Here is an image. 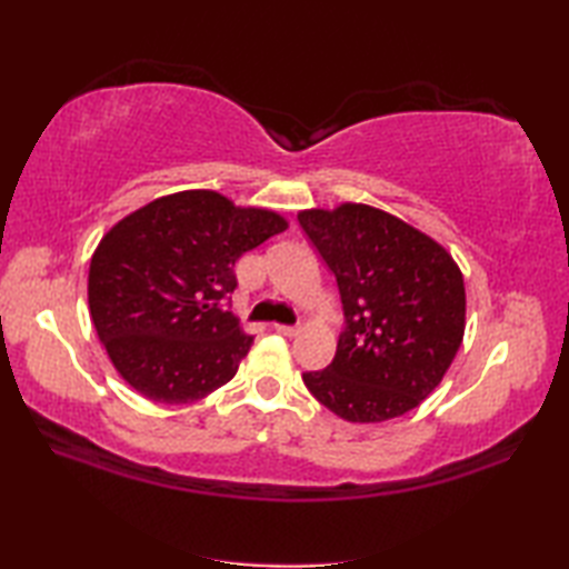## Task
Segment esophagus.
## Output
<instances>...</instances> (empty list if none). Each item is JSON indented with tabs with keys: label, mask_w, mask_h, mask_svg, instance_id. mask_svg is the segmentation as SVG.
<instances>
[{
	"label": "esophagus",
	"mask_w": 569,
	"mask_h": 569,
	"mask_svg": "<svg viewBox=\"0 0 569 569\" xmlns=\"http://www.w3.org/2000/svg\"><path fill=\"white\" fill-rule=\"evenodd\" d=\"M273 330L278 335H286V337H296L300 332L298 325H273Z\"/></svg>",
	"instance_id": "obj_1"
}]
</instances>
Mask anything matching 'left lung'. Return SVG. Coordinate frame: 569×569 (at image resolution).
<instances>
[{"label": "left lung", "mask_w": 569, "mask_h": 569, "mask_svg": "<svg viewBox=\"0 0 569 569\" xmlns=\"http://www.w3.org/2000/svg\"><path fill=\"white\" fill-rule=\"evenodd\" d=\"M298 222L335 273L345 316L335 359L303 373L308 391L349 422L408 413L462 345V271L438 241L369 204L303 210Z\"/></svg>", "instance_id": "8db88e82"}]
</instances>
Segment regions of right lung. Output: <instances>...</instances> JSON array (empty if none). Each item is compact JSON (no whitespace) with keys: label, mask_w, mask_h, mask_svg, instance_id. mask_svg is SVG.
I'll return each instance as SVG.
<instances>
[{"label":"right lung","mask_w":569,"mask_h":569,"mask_svg":"<svg viewBox=\"0 0 569 569\" xmlns=\"http://www.w3.org/2000/svg\"><path fill=\"white\" fill-rule=\"evenodd\" d=\"M286 227L214 190L173 192L117 222L92 253L88 303L119 377L168 406L232 379L253 342L227 310L234 263Z\"/></svg>","instance_id":"obj_1"}]
</instances>
